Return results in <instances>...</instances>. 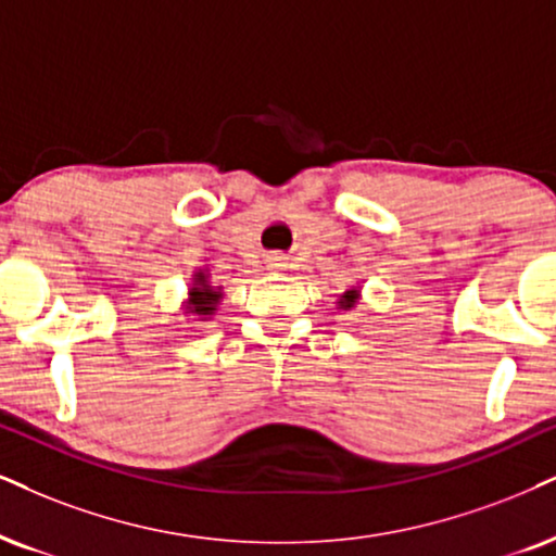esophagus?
Listing matches in <instances>:
<instances>
[{"label": "esophagus", "instance_id": "34e87169", "mask_svg": "<svg viewBox=\"0 0 556 556\" xmlns=\"http://www.w3.org/2000/svg\"><path fill=\"white\" fill-rule=\"evenodd\" d=\"M267 265H270V267H286L289 263H286V257H280L276 252V255H267Z\"/></svg>", "mask_w": 556, "mask_h": 556}]
</instances>
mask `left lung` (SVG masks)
Here are the masks:
<instances>
[{"label":"left lung","instance_id":"left-lung-1","mask_svg":"<svg viewBox=\"0 0 556 556\" xmlns=\"http://www.w3.org/2000/svg\"><path fill=\"white\" fill-rule=\"evenodd\" d=\"M355 301H358V291H348L345 296H342V301H340V306L342 309H351V306H355Z\"/></svg>","mask_w":556,"mask_h":556}]
</instances>
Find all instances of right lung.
<instances>
[{"instance_id": "obj_1", "label": "right lung", "mask_w": 556, "mask_h": 556, "mask_svg": "<svg viewBox=\"0 0 556 556\" xmlns=\"http://www.w3.org/2000/svg\"><path fill=\"white\" fill-rule=\"evenodd\" d=\"M218 299H222V293L211 289L203 273H198L195 286L190 289V312H193V314H214Z\"/></svg>"}]
</instances>
